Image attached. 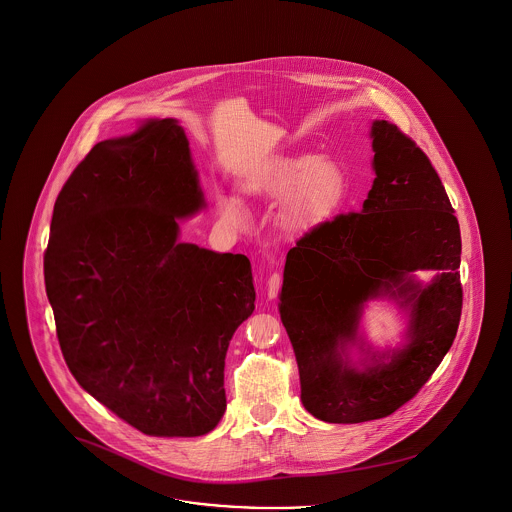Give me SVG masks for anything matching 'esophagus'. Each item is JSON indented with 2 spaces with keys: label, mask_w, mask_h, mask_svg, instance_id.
Segmentation results:
<instances>
[{
  "label": "esophagus",
  "mask_w": 512,
  "mask_h": 512,
  "mask_svg": "<svg viewBox=\"0 0 512 512\" xmlns=\"http://www.w3.org/2000/svg\"><path fill=\"white\" fill-rule=\"evenodd\" d=\"M281 289V273H271L268 277V296L269 298H275L277 293Z\"/></svg>",
  "instance_id": "34e87169"
}]
</instances>
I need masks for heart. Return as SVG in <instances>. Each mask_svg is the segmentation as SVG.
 <instances>
[{
	"instance_id": "obj_1",
	"label": "heart",
	"mask_w": 512,
	"mask_h": 512,
	"mask_svg": "<svg viewBox=\"0 0 512 512\" xmlns=\"http://www.w3.org/2000/svg\"><path fill=\"white\" fill-rule=\"evenodd\" d=\"M345 179L333 162L312 154L281 158L268 167L248 175L243 190L248 194H289L285 219L293 229L308 227L327 216L343 196ZM217 210L229 225H243L241 202L227 194H217Z\"/></svg>"
}]
</instances>
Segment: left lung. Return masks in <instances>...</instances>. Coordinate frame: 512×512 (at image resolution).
Segmentation results:
<instances>
[{
    "mask_svg": "<svg viewBox=\"0 0 512 512\" xmlns=\"http://www.w3.org/2000/svg\"><path fill=\"white\" fill-rule=\"evenodd\" d=\"M374 187L362 212L322 221L287 254L281 322L295 349L300 399L329 424L393 414L451 349L462 312L460 229L445 187L422 148L397 125L374 121ZM416 268L440 273L422 288ZM393 295L411 310L409 343L362 371L342 356L357 342L364 301Z\"/></svg>",
    "mask_w": 512,
    "mask_h": 512,
    "instance_id": "obj_1",
    "label": "left lung"
}]
</instances>
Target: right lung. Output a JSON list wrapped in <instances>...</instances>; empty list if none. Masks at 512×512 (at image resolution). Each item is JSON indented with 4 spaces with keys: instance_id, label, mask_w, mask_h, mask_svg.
I'll use <instances>...</instances> for the list:
<instances>
[{
    "instance_id": "add662e5",
    "label": "right lung",
    "mask_w": 512,
    "mask_h": 512,
    "mask_svg": "<svg viewBox=\"0 0 512 512\" xmlns=\"http://www.w3.org/2000/svg\"><path fill=\"white\" fill-rule=\"evenodd\" d=\"M204 208L175 119L98 142L55 200L44 281L71 374L146 435L196 437L225 412L229 341L254 312L244 254L179 243Z\"/></svg>"
}]
</instances>
